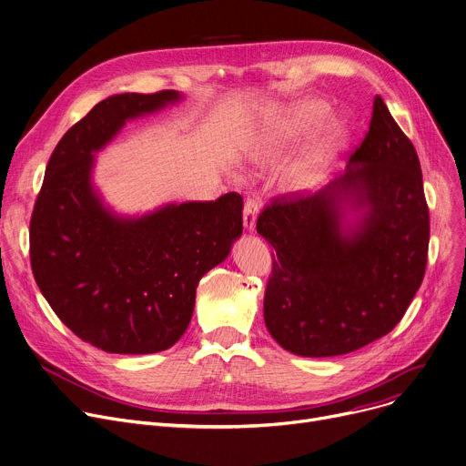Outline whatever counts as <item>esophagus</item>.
<instances>
[{"label": "esophagus", "instance_id": "obj_1", "mask_svg": "<svg viewBox=\"0 0 466 466\" xmlns=\"http://www.w3.org/2000/svg\"><path fill=\"white\" fill-rule=\"evenodd\" d=\"M258 212H259L258 201L252 199V198H246V201H244V210H242V222H244V228H246L248 231H254L256 220H258Z\"/></svg>", "mask_w": 466, "mask_h": 466}]
</instances>
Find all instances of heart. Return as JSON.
<instances>
[{"label":"heart","instance_id":"b5f03b06","mask_svg":"<svg viewBox=\"0 0 466 466\" xmlns=\"http://www.w3.org/2000/svg\"><path fill=\"white\" fill-rule=\"evenodd\" d=\"M327 114H329V106L320 100H308L293 106L291 110L285 112L276 123H272L263 132L254 149L256 160L274 158L288 147L297 136L317 127L327 117ZM345 139H347V127L343 121L330 119L329 123H325L308 157L295 167L291 181L297 187H309L311 183H315L320 171H323L329 157L343 146Z\"/></svg>","mask_w":466,"mask_h":466}]
</instances>
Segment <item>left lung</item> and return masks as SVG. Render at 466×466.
I'll use <instances>...</instances> for the list:
<instances>
[{
	"label": "left lung",
	"mask_w": 466,
	"mask_h": 466,
	"mask_svg": "<svg viewBox=\"0 0 466 466\" xmlns=\"http://www.w3.org/2000/svg\"><path fill=\"white\" fill-rule=\"evenodd\" d=\"M258 233L276 249L263 315L285 350L338 356L393 330L425 274L429 208L416 149L380 96L347 171L272 199Z\"/></svg>",
	"instance_id": "1"
}]
</instances>
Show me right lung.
<instances>
[{"label": "right lung", "mask_w": 466, "mask_h": 466, "mask_svg": "<svg viewBox=\"0 0 466 466\" xmlns=\"http://www.w3.org/2000/svg\"><path fill=\"white\" fill-rule=\"evenodd\" d=\"M181 98L166 89L98 102L56 146L29 224L41 293L80 339L106 352L169 349L188 329L196 288L242 235V198L171 203L141 218L110 212L91 185L95 155L128 119Z\"/></svg>", "instance_id": "right-lung-1"}]
</instances>
